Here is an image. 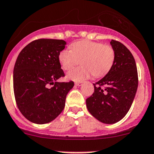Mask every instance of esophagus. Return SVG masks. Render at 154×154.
<instances>
[{
	"instance_id": "34e87169",
	"label": "esophagus",
	"mask_w": 154,
	"mask_h": 154,
	"mask_svg": "<svg viewBox=\"0 0 154 154\" xmlns=\"http://www.w3.org/2000/svg\"><path fill=\"white\" fill-rule=\"evenodd\" d=\"M82 84H83V83H82V82H75V86L80 87V86H82Z\"/></svg>"
}]
</instances>
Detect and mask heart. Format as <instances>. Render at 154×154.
Listing matches in <instances>:
<instances>
[{
	"label": "heart",
	"instance_id": "1",
	"mask_svg": "<svg viewBox=\"0 0 154 154\" xmlns=\"http://www.w3.org/2000/svg\"><path fill=\"white\" fill-rule=\"evenodd\" d=\"M70 49H63L59 54V62L65 70H69L82 60V67L68 72L69 80H85L94 75L104 76L115 62V53L111 45L90 40H81L71 45Z\"/></svg>",
	"mask_w": 154,
	"mask_h": 154
}]
</instances>
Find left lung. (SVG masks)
Listing matches in <instances>:
<instances>
[{
  "label": "left lung",
  "instance_id": "8db88e82",
  "mask_svg": "<svg viewBox=\"0 0 154 154\" xmlns=\"http://www.w3.org/2000/svg\"><path fill=\"white\" fill-rule=\"evenodd\" d=\"M115 50L113 66L95 84L94 93L86 100L91 115L100 122L113 124L125 117L132 104L137 88L138 72L132 53L124 45L112 39Z\"/></svg>",
  "mask_w": 154,
  "mask_h": 154
}]
</instances>
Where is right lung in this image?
<instances>
[{
  "label": "right lung",
  "instance_id": "add662e5",
  "mask_svg": "<svg viewBox=\"0 0 154 154\" xmlns=\"http://www.w3.org/2000/svg\"><path fill=\"white\" fill-rule=\"evenodd\" d=\"M66 45L63 39H36L26 45L16 59L15 98L21 113L30 122L49 123L64 109L66 94L74 86L72 81L57 82L64 76L58 57Z\"/></svg>",
  "mask_w": 154,
  "mask_h": 154
}]
</instances>
